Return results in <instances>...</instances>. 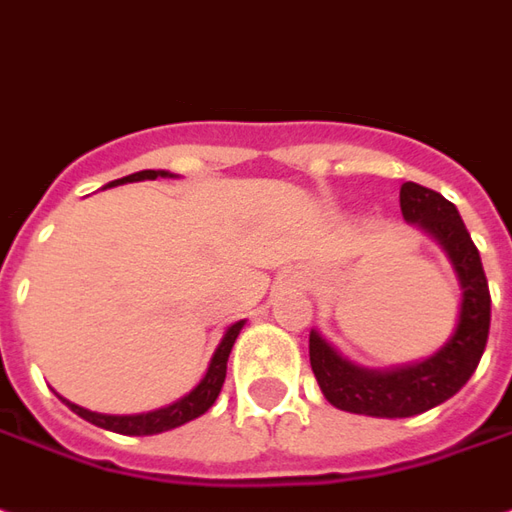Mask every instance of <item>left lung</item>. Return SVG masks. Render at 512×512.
Segmentation results:
<instances>
[{"label":"left lung","mask_w":512,"mask_h":512,"mask_svg":"<svg viewBox=\"0 0 512 512\" xmlns=\"http://www.w3.org/2000/svg\"><path fill=\"white\" fill-rule=\"evenodd\" d=\"M401 212L446 249L462 288L457 328L434 356L395 370H367L347 361L311 330L308 353L322 395L336 409L370 417H412L457 395L474 375L490 330L488 277L457 207L415 182L401 184Z\"/></svg>","instance_id":"obj_1"}]
</instances>
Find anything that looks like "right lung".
I'll return each instance as SVG.
<instances>
[{"mask_svg":"<svg viewBox=\"0 0 512 512\" xmlns=\"http://www.w3.org/2000/svg\"><path fill=\"white\" fill-rule=\"evenodd\" d=\"M159 176L165 179V176H173V173H168V170H139V173H131V176L117 179V182L111 184L145 182V179H159ZM241 328L243 322H235V325L224 333V339L215 347L210 367H207L204 378L196 384V389H190L184 398H179L176 403H170L165 409H154V412H145V415H100V412H89V409H83L78 403L66 401V398H61V401H64L75 415H81L83 420L95 423L100 429L117 431V434H137V437H142V434H159V431L184 426V423H190V420H196V417L204 415L212 403H215V398H218V392L224 387V378H227L229 353H232V344L238 339Z\"/></svg>","mask_w":512,"mask_h":512,"instance_id":"1","label":"right lung"}]
</instances>
